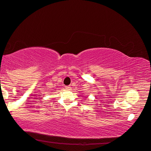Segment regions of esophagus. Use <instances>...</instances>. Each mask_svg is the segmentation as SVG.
<instances>
[{"label":"esophagus","instance_id":"esophagus-1","mask_svg":"<svg viewBox=\"0 0 151 151\" xmlns=\"http://www.w3.org/2000/svg\"><path fill=\"white\" fill-rule=\"evenodd\" d=\"M65 89H67V90H70L71 87L70 86H65Z\"/></svg>","mask_w":151,"mask_h":151}]
</instances>
